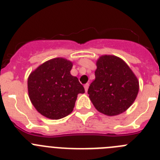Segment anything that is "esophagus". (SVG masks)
Here are the masks:
<instances>
[{
	"label": "esophagus",
	"instance_id": "34e87169",
	"mask_svg": "<svg viewBox=\"0 0 160 160\" xmlns=\"http://www.w3.org/2000/svg\"><path fill=\"white\" fill-rule=\"evenodd\" d=\"M84 88H85V90H86V92H87V90H88V88H89V83H87V84L84 85Z\"/></svg>",
	"mask_w": 160,
	"mask_h": 160
}]
</instances>
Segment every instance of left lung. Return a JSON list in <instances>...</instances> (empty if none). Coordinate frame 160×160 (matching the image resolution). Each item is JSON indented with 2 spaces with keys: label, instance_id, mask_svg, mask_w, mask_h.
Here are the masks:
<instances>
[{
  "label": "left lung",
  "instance_id": "8db88e82",
  "mask_svg": "<svg viewBox=\"0 0 160 160\" xmlns=\"http://www.w3.org/2000/svg\"><path fill=\"white\" fill-rule=\"evenodd\" d=\"M95 79L88 94L97 111L108 116L126 111L138 93V78L128 65L114 55H102L97 60Z\"/></svg>",
  "mask_w": 160,
  "mask_h": 160
}]
</instances>
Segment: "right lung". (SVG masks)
Segmentation results:
<instances>
[{"instance_id": "1", "label": "right lung", "mask_w": 160, "mask_h": 160, "mask_svg": "<svg viewBox=\"0 0 160 160\" xmlns=\"http://www.w3.org/2000/svg\"><path fill=\"white\" fill-rule=\"evenodd\" d=\"M73 63L63 58L50 59L31 72L28 93L37 111L50 119H60L73 111L78 94L85 93L77 77L70 74Z\"/></svg>"}]
</instances>
